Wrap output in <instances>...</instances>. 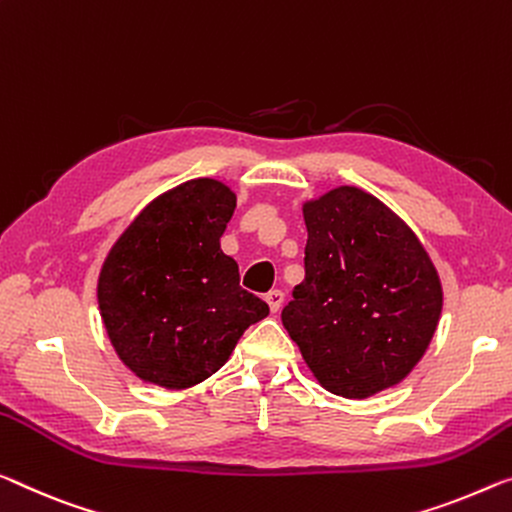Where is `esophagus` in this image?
I'll list each match as a JSON object with an SVG mask.
<instances>
[{"mask_svg": "<svg viewBox=\"0 0 512 512\" xmlns=\"http://www.w3.org/2000/svg\"><path fill=\"white\" fill-rule=\"evenodd\" d=\"M265 302H267V306H270L272 313H277L283 304V293L281 290H270V293L265 295Z\"/></svg>", "mask_w": 512, "mask_h": 512, "instance_id": "obj_1", "label": "esophagus"}]
</instances>
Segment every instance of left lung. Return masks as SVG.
<instances>
[{"mask_svg":"<svg viewBox=\"0 0 512 512\" xmlns=\"http://www.w3.org/2000/svg\"><path fill=\"white\" fill-rule=\"evenodd\" d=\"M304 281L283 327L327 391L368 398L419 364L439 313L442 283L396 212L359 187L304 203Z\"/></svg>","mask_w":512,"mask_h":512,"instance_id":"left-lung-1","label":"left lung"}]
</instances>
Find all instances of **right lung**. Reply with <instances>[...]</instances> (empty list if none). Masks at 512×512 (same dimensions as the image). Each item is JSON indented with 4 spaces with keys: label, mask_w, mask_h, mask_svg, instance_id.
<instances>
[{
    "label": "right lung",
    "mask_w": 512,
    "mask_h": 512,
    "mask_svg": "<svg viewBox=\"0 0 512 512\" xmlns=\"http://www.w3.org/2000/svg\"><path fill=\"white\" fill-rule=\"evenodd\" d=\"M233 210L224 183L187 180L148 203L102 263V322L116 355L144 382L194 387L270 313L219 247Z\"/></svg>",
    "instance_id": "1"
}]
</instances>
